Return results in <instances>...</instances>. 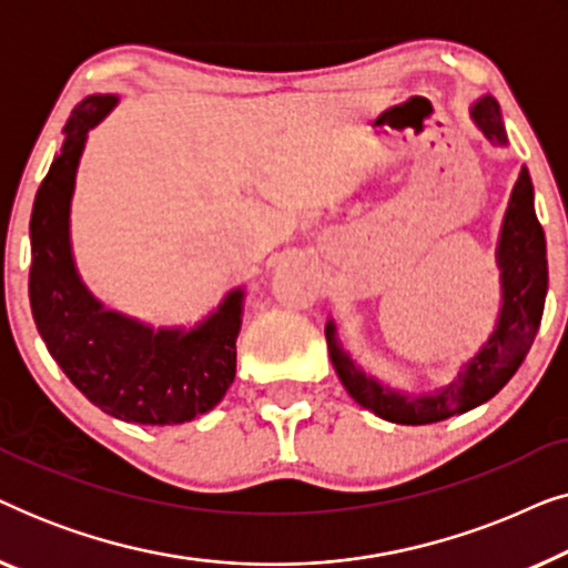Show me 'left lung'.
Here are the masks:
<instances>
[{"label": "left lung", "instance_id": "obj_1", "mask_svg": "<svg viewBox=\"0 0 568 568\" xmlns=\"http://www.w3.org/2000/svg\"><path fill=\"white\" fill-rule=\"evenodd\" d=\"M470 115L488 142L507 144L499 103L491 95L480 98L473 105ZM496 263L501 271V310L496 328L486 344L478 348V354L463 364L453 383L434 393L406 395L362 372L341 346L336 323L328 321L325 341H328L333 369L344 383L346 393L375 416L406 426L445 422L449 416L465 414V410L491 400L525 362L535 333L540 328L542 307H546V232L535 216L532 181L527 168L519 170L515 189H511L499 245H496Z\"/></svg>", "mask_w": 568, "mask_h": 568}]
</instances>
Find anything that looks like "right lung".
<instances>
[{"instance_id": "add662e5", "label": "right lung", "mask_w": 568, "mask_h": 568, "mask_svg": "<svg viewBox=\"0 0 568 568\" xmlns=\"http://www.w3.org/2000/svg\"><path fill=\"white\" fill-rule=\"evenodd\" d=\"M115 95H90L64 126V144L30 214V307L45 348L72 385L121 422L170 426L212 410L235 379L243 290L227 292L193 328H158L108 310L77 274L69 206L88 131Z\"/></svg>"}]
</instances>
